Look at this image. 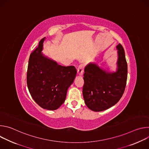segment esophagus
<instances>
[{
	"label": "esophagus",
	"instance_id": "34e87169",
	"mask_svg": "<svg viewBox=\"0 0 149 149\" xmlns=\"http://www.w3.org/2000/svg\"><path fill=\"white\" fill-rule=\"evenodd\" d=\"M84 66L82 64H81L79 65V67H78V70H77V72L78 74L79 75H82L83 74L84 72Z\"/></svg>",
	"mask_w": 149,
	"mask_h": 149
}]
</instances>
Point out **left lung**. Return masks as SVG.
I'll return each instance as SVG.
<instances>
[{"instance_id":"1","label":"left lung","mask_w":149,"mask_h":149,"mask_svg":"<svg viewBox=\"0 0 149 149\" xmlns=\"http://www.w3.org/2000/svg\"><path fill=\"white\" fill-rule=\"evenodd\" d=\"M117 69L110 72L90 63L84 69L82 89L85 103L90 110L101 111L115 105L121 98L126 86L127 63L123 46L119 44Z\"/></svg>"}]
</instances>
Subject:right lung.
<instances>
[{"instance_id":"right-lung-1","label":"right lung","mask_w":149,"mask_h":149,"mask_svg":"<svg viewBox=\"0 0 149 149\" xmlns=\"http://www.w3.org/2000/svg\"><path fill=\"white\" fill-rule=\"evenodd\" d=\"M45 38L30 55L27 86L33 100L42 108L55 110L64 102L77 74L74 66L63 67L42 53Z\"/></svg>"}]
</instances>
